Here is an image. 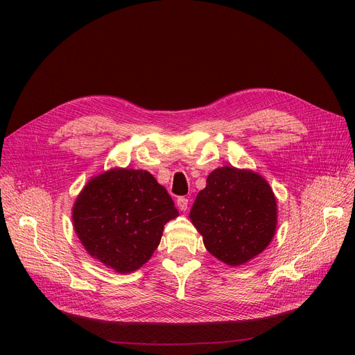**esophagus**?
I'll return each mask as SVG.
<instances>
[{"label": "esophagus", "instance_id": "34e87169", "mask_svg": "<svg viewBox=\"0 0 355 355\" xmlns=\"http://www.w3.org/2000/svg\"><path fill=\"white\" fill-rule=\"evenodd\" d=\"M177 207H178L181 211L187 210V207H189V198L178 197V198H177Z\"/></svg>", "mask_w": 355, "mask_h": 355}]
</instances>
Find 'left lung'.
<instances>
[{
  "label": "left lung",
  "instance_id": "obj_1",
  "mask_svg": "<svg viewBox=\"0 0 355 355\" xmlns=\"http://www.w3.org/2000/svg\"><path fill=\"white\" fill-rule=\"evenodd\" d=\"M190 220L214 257L229 266H241L272 241L277 225L276 197L260 174L226 165L207 177Z\"/></svg>",
  "mask_w": 355,
  "mask_h": 355
}]
</instances>
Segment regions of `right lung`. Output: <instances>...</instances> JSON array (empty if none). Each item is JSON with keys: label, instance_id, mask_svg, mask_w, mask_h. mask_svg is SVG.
Wrapping results in <instances>:
<instances>
[{"label": "right lung", "instance_id": "right-lung-1", "mask_svg": "<svg viewBox=\"0 0 355 355\" xmlns=\"http://www.w3.org/2000/svg\"><path fill=\"white\" fill-rule=\"evenodd\" d=\"M180 216L168 191L145 170L112 168L92 177L71 220L86 252L116 273H132L158 248L164 226Z\"/></svg>", "mask_w": 355, "mask_h": 355}]
</instances>
